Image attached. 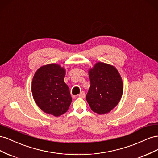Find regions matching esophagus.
<instances>
[{"instance_id":"esophagus-1","label":"esophagus","mask_w":158,"mask_h":158,"mask_svg":"<svg viewBox=\"0 0 158 158\" xmlns=\"http://www.w3.org/2000/svg\"><path fill=\"white\" fill-rule=\"evenodd\" d=\"M85 96V94L84 93V92H83V91H82V92H80V94L78 95V98H84Z\"/></svg>"}]
</instances>
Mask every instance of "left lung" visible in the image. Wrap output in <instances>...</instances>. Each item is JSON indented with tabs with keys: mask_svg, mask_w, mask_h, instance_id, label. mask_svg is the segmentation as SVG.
<instances>
[{
	"mask_svg": "<svg viewBox=\"0 0 158 158\" xmlns=\"http://www.w3.org/2000/svg\"><path fill=\"white\" fill-rule=\"evenodd\" d=\"M90 87L86 100L91 109L99 114H106L120 102L123 92V81L113 66L96 63L89 70Z\"/></svg>",
	"mask_w": 158,
	"mask_h": 158,
	"instance_id": "8db88e82",
	"label": "left lung"
}]
</instances>
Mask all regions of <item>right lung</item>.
<instances>
[{"mask_svg":"<svg viewBox=\"0 0 158 158\" xmlns=\"http://www.w3.org/2000/svg\"><path fill=\"white\" fill-rule=\"evenodd\" d=\"M65 69L56 64H49L38 69L33 76L31 92L37 106L55 117L66 113L72 98L64 82Z\"/></svg>","mask_w":158,"mask_h":158,"instance_id":"right-lung-1","label":"right lung"}]
</instances>
